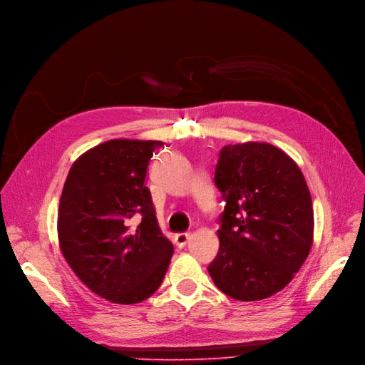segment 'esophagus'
Here are the masks:
<instances>
[{
	"label": "esophagus",
	"instance_id": "34e87169",
	"mask_svg": "<svg viewBox=\"0 0 365 365\" xmlns=\"http://www.w3.org/2000/svg\"><path fill=\"white\" fill-rule=\"evenodd\" d=\"M190 239H191V233H178L174 236L175 245H178L179 248H183L187 242H190Z\"/></svg>",
	"mask_w": 365,
	"mask_h": 365
}]
</instances>
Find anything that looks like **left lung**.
Wrapping results in <instances>:
<instances>
[{
    "label": "left lung",
    "instance_id": "8db88e82",
    "mask_svg": "<svg viewBox=\"0 0 365 365\" xmlns=\"http://www.w3.org/2000/svg\"><path fill=\"white\" fill-rule=\"evenodd\" d=\"M215 185L225 201L207 271L222 293L260 301L284 289L313 245L314 213L298 164L267 143L228 144Z\"/></svg>",
    "mask_w": 365,
    "mask_h": 365
}]
</instances>
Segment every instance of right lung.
Here are the masks:
<instances>
[{
	"label": "right lung",
	"mask_w": 365,
	"mask_h": 365,
	"mask_svg": "<svg viewBox=\"0 0 365 365\" xmlns=\"http://www.w3.org/2000/svg\"><path fill=\"white\" fill-rule=\"evenodd\" d=\"M160 141L111 140L72 165L58 206V240L84 284L114 304H138L159 289L174 252L147 187Z\"/></svg>",
	"instance_id": "1"
}]
</instances>
